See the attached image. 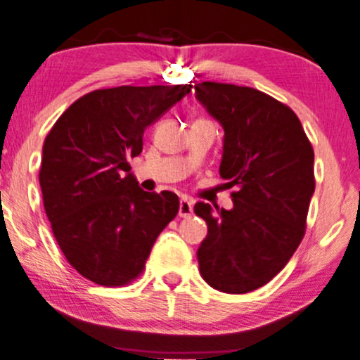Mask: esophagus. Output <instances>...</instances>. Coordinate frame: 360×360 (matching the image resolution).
Segmentation results:
<instances>
[{
  "label": "esophagus",
  "mask_w": 360,
  "mask_h": 360,
  "mask_svg": "<svg viewBox=\"0 0 360 360\" xmlns=\"http://www.w3.org/2000/svg\"><path fill=\"white\" fill-rule=\"evenodd\" d=\"M193 200L188 198V196H184V198L180 200L179 216H181V218H190L191 213H193Z\"/></svg>",
  "instance_id": "obj_1"
}]
</instances>
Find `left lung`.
Segmentation results:
<instances>
[{
	"instance_id": "obj_1",
	"label": "left lung",
	"mask_w": 360,
	"mask_h": 360,
	"mask_svg": "<svg viewBox=\"0 0 360 360\" xmlns=\"http://www.w3.org/2000/svg\"><path fill=\"white\" fill-rule=\"evenodd\" d=\"M196 98L224 129L219 174L233 210L208 203L195 213L208 224L196 257L205 282L224 293L269 283L302 243L314 191V152L298 116L255 88L201 82Z\"/></svg>"
}]
</instances>
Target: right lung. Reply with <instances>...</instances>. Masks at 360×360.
<instances>
[{"mask_svg": "<svg viewBox=\"0 0 360 360\" xmlns=\"http://www.w3.org/2000/svg\"><path fill=\"white\" fill-rule=\"evenodd\" d=\"M190 91L191 85H126L86 93L44 141L39 184L53 238L91 282H134L179 213V196L141 190L127 160L142 152L146 127Z\"/></svg>", "mask_w": 360, "mask_h": 360, "instance_id": "1", "label": "right lung"}]
</instances>
